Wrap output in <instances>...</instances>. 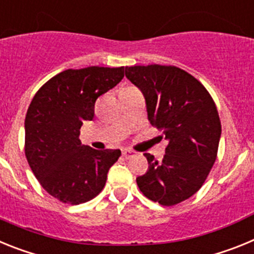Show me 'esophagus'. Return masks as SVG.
Instances as JSON below:
<instances>
[{
  "instance_id": "34e87169",
  "label": "esophagus",
  "mask_w": 254,
  "mask_h": 254,
  "mask_svg": "<svg viewBox=\"0 0 254 254\" xmlns=\"http://www.w3.org/2000/svg\"><path fill=\"white\" fill-rule=\"evenodd\" d=\"M122 156L125 159H131L132 156H133V151H131V150H122Z\"/></svg>"
}]
</instances>
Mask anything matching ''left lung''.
I'll return each instance as SVG.
<instances>
[{
  "mask_svg": "<svg viewBox=\"0 0 254 254\" xmlns=\"http://www.w3.org/2000/svg\"><path fill=\"white\" fill-rule=\"evenodd\" d=\"M126 77L146 100L147 118L163 131V161L145 154L149 169L136 182L147 198L174 206L202 187L217 156L221 123L206 87L176 66L126 67Z\"/></svg>",
  "mask_w": 254,
  "mask_h": 254,
  "instance_id": "1",
  "label": "left lung"
}]
</instances>
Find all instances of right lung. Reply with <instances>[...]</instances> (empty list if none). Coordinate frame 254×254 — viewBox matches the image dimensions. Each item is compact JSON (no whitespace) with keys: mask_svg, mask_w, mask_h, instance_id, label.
Here are the masks:
<instances>
[{"mask_svg":"<svg viewBox=\"0 0 254 254\" xmlns=\"http://www.w3.org/2000/svg\"><path fill=\"white\" fill-rule=\"evenodd\" d=\"M125 76V67L66 69L40 87L25 117V156L40 186L61 202L80 205L104 188L121 150L82 146L80 128L96 99Z\"/></svg>","mask_w":254,"mask_h":254,"instance_id":"right-lung-1","label":"right lung"}]
</instances>
